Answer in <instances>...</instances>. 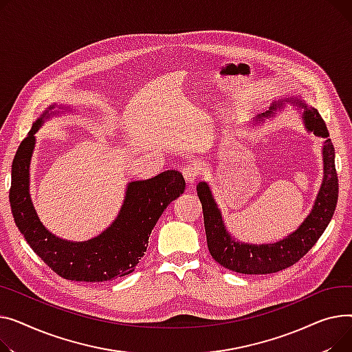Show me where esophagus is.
I'll list each match as a JSON object with an SVG mask.
<instances>
[{
  "instance_id": "34e87169",
  "label": "esophagus",
  "mask_w": 352,
  "mask_h": 352,
  "mask_svg": "<svg viewBox=\"0 0 352 352\" xmlns=\"http://www.w3.org/2000/svg\"><path fill=\"white\" fill-rule=\"evenodd\" d=\"M182 173H183V177L186 179V182H188L189 184H193L197 180L200 172L195 163H188L182 168Z\"/></svg>"
}]
</instances>
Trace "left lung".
Listing matches in <instances>:
<instances>
[{"label":"left lung","instance_id":"8db88e82","mask_svg":"<svg viewBox=\"0 0 352 352\" xmlns=\"http://www.w3.org/2000/svg\"><path fill=\"white\" fill-rule=\"evenodd\" d=\"M304 109L302 118L305 126L316 136L325 138L322 148L324 155V180L318 192L314 208L302 221L298 229L281 241L272 244H245L236 241L226 232L220 210L214 203L208 183L197 184V196L201 201L206 239L212 257L224 268L240 274H272L284 270L302 258L308 250L317 243L337 208L338 200V176L336 170V152L333 142L329 139L327 125L318 111L307 107L300 99H290ZM281 108V102L273 103L270 111L258 115L257 119L272 116L273 111Z\"/></svg>","mask_w":352,"mask_h":352}]
</instances>
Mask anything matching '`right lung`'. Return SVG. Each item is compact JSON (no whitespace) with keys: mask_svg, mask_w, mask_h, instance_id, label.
<instances>
[{"mask_svg":"<svg viewBox=\"0 0 352 352\" xmlns=\"http://www.w3.org/2000/svg\"><path fill=\"white\" fill-rule=\"evenodd\" d=\"M47 113L34 123L12 162L10 204L18 230L34 253L65 280L102 283L131 274L146 253L149 236L163 210L184 192L182 173L166 170L152 179L129 183L125 201L109 229L84 243L60 240L39 221L30 197L34 133Z\"/></svg>","mask_w":352,"mask_h":352,"instance_id":"add662e5","label":"right lung"}]
</instances>
